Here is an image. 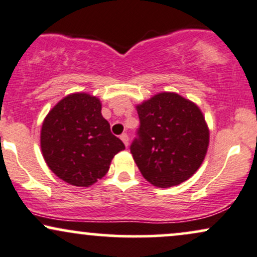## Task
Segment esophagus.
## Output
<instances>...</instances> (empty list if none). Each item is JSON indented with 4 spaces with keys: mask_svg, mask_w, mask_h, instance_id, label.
I'll return each instance as SVG.
<instances>
[{
    "mask_svg": "<svg viewBox=\"0 0 257 257\" xmlns=\"http://www.w3.org/2000/svg\"><path fill=\"white\" fill-rule=\"evenodd\" d=\"M120 140H122L123 143H124V145L128 147V145H129V137H128V134L123 133V134L120 135Z\"/></svg>",
    "mask_w": 257,
    "mask_h": 257,
    "instance_id": "34e87169",
    "label": "esophagus"
}]
</instances>
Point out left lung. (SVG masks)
Listing matches in <instances>:
<instances>
[{
	"instance_id": "1",
	"label": "left lung",
	"mask_w": 257,
	"mask_h": 257,
	"mask_svg": "<svg viewBox=\"0 0 257 257\" xmlns=\"http://www.w3.org/2000/svg\"><path fill=\"white\" fill-rule=\"evenodd\" d=\"M137 111L140 126L131 152L144 178L162 188L190 179L209 145V129L198 106L166 91L138 105Z\"/></svg>"
}]
</instances>
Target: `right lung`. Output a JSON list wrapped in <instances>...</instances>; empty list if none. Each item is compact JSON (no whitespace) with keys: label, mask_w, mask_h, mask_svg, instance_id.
<instances>
[{"label":"right lung","mask_w":257,"mask_h":257,"mask_svg":"<svg viewBox=\"0 0 257 257\" xmlns=\"http://www.w3.org/2000/svg\"><path fill=\"white\" fill-rule=\"evenodd\" d=\"M124 149L102 117L100 100L87 93L65 96L43 120V158L67 184L79 187L95 184L108 172L114 155Z\"/></svg>","instance_id":"obj_1"}]
</instances>
